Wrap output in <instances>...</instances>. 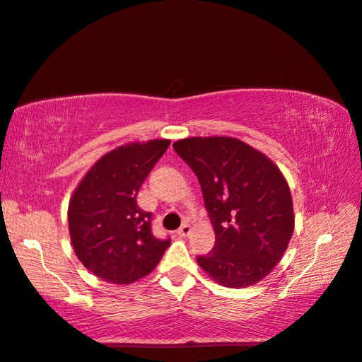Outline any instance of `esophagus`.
I'll return each mask as SVG.
<instances>
[{
  "label": "esophagus",
  "mask_w": 362,
  "mask_h": 362,
  "mask_svg": "<svg viewBox=\"0 0 362 362\" xmlns=\"http://www.w3.org/2000/svg\"><path fill=\"white\" fill-rule=\"evenodd\" d=\"M190 224L189 223H184L182 226L178 229V235H181V237H189L190 235Z\"/></svg>",
  "instance_id": "34e87169"
}]
</instances>
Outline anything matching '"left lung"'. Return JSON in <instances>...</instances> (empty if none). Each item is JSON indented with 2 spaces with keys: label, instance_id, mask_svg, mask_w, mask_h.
Masks as SVG:
<instances>
[{
  "label": "left lung",
  "instance_id": "1",
  "mask_svg": "<svg viewBox=\"0 0 362 362\" xmlns=\"http://www.w3.org/2000/svg\"><path fill=\"white\" fill-rule=\"evenodd\" d=\"M195 172L215 230L214 249L197 262L223 286H249L282 259L294 230L290 187L262 151L226 136L173 144Z\"/></svg>",
  "mask_w": 362,
  "mask_h": 362
}]
</instances>
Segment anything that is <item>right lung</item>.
Masks as SVG:
<instances>
[{"instance_id":"right-lung-1","label":"right lung","mask_w":362,"mask_h":362,"mask_svg":"<svg viewBox=\"0 0 362 362\" xmlns=\"http://www.w3.org/2000/svg\"><path fill=\"white\" fill-rule=\"evenodd\" d=\"M168 146V139H153L108 151L71 197L72 247L83 267L105 282L128 285L146 277L170 245V238L153 235V214L138 206L142 182Z\"/></svg>"}]
</instances>
